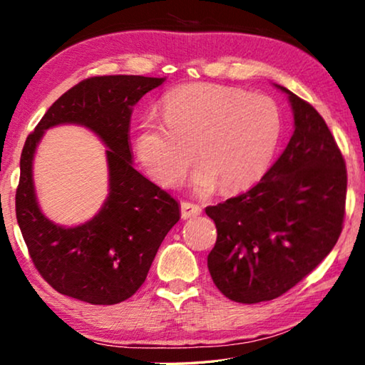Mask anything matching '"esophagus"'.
<instances>
[{"label": "esophagus", "instance_id": "34e87169", "mask_svg": "<svg viewBox=\"0 0 365 365\" xmlns=\"http://www.w3.org/2000/svg\"><path fill=\"white\" fill-rule=\"evenodd\" d=\"M200 213H202V208L197 205V203H192V202H182L181 203V216L184 220L195 218V216H199Z\"/></svg>", "mask_w": 365, "mask_h": 365}]
</instances>
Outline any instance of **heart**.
<instances>
[{
    "instance_id": "obj_1",
    "label": "heart",
    "mask_w": 365,
    "mask_h": 365,
    "mask_svg": "<svg viewBox=\"0 0 365 365\" xmlns=\"http://www.w3.org/2000/svg\"><path fill=\"white\" fill-rule=\"evenodd\" d=\"M282 120L266 96L244 89L194 83L163 99V120L149 115L136 136V153L147 173L165 187H176L194 163L197 192L220 186L245 189L264 175L277 149Z\"/></svg>"
}]
</instances>
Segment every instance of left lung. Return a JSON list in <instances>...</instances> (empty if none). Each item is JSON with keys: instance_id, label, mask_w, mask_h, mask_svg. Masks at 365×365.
I'll return each instance as SVG.
<instances>
[{"instance_id": "8db88e82", "label": "left lung", "mask_w": 365, "mask_h": 365, "mask_svg": "<svg viewBox=\"0 0 365 365\" xmlns=\"http://www.w3.org/2000/svg\"><path fill=\"white\" fill-rule=\"evenodd\" d=\"M295 131L261 181L207 207L218 237L208 271L237 303L269 302L303 280L335 247L344 221L348 173L327 123L289 89Z\"/></svg>"}]
</instances>
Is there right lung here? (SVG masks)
<instances>
[{"instance_id": "obj_1", "label": "right lung", "mask_w": 365, "mask_h": 365, "mask_svg": "<svg viewBox=\"0 0 365 365\" xmlns=\"http://www.w3.org/2000/svg\"><path fill=\"white\" fill-rule=\"evenodd\" d=\"M165 78L102 75L63 93L25 140L16 216L36 271L56 292L91 304L125 302L144 284L160 244L179 221L176 199L133 168L128 144L131 107ZM61 123L89 127L109 147L111 194L85 225L61 228L34 199L31 160L44 129Z\"/></svg>"}]
</instances>
